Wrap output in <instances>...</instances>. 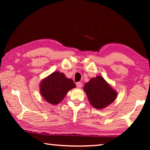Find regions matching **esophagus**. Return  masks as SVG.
<instances>
[{"label":"esophagus","instance_id":"1","mask_svg":"<svg viewBox=\"0 0 150 150\" xmlns=\"http://www.w3.org/2000/svg\"><path fill=\"white\" fill-rule=\"evenodd\" d=\"M76 86H77V88H81L82 86V82H77Z\"/></svg>","mask_w":150,"mask_h":150}]
</instances>
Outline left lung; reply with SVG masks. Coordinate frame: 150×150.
<instances>
[{
	"label": "left lung",
	"instance_id": "1",
	"mask_svg": "<svg viewBox=\"0 0 150 150\" xmlns=\"http://www.w3.org/2000/svg\"><path fill=\"white\" fill-rule=\"evenodd\" d=\"M84 90L90 104L98 110L112 103L117 95V92L100 76L91 79L85 84Z\"/></svg>",
	"mask_w": 150,
	"mask_h": 150
}]
</instances>
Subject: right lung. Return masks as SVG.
Returning <instances> with one entry per match:
<instances>
[{
    "instance_id": "add662e5",
    "label": "right lung",
    "mask_w": 150,
    "mask_h": 150,
    "mask_svg": "<svg viewBox=\"0 0 150 150\" xmlns=\"http://www.w3.org/2000/svg\"><path fill=\"white\" fill-rule=\"evenodd\" d=\"M75 87L73 80L63 73L55 71L41 81L40 91L47 103L56 105L63 100L69 90Z\"/></svg>"
}]
</instances>
